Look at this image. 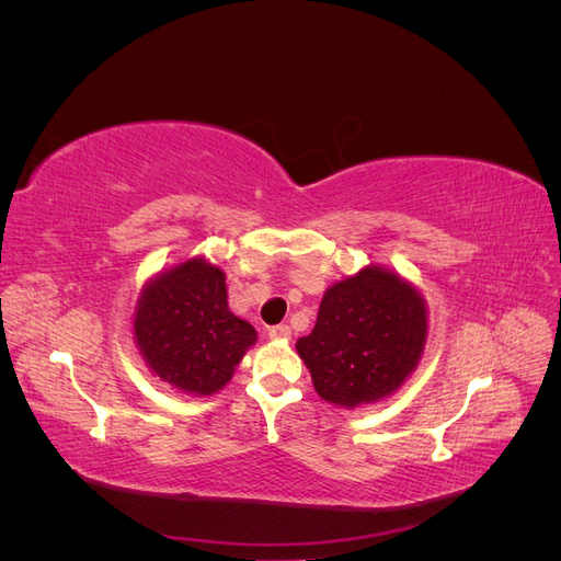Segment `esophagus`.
<instances>
[{
  "label": "esophagus",
  "instance_id": "1",
  "mask_svg": "<svg viewBox=\"0 0 561 561\" xmlns=\"http://www.w3.org/2000/svg\"><path fill=\"white\" fill-rule=\"evenodd\" d=\"M290 334H293V330L287 325H276V328L268 330L271 339H290Z\"/></svg>",
  "mask_w": 561,
  "mask_h": 561
}]
</instances>
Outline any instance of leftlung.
Instances as JSON below:
<instances>
[{
    "label": "left lung",
    "mask_w": 561,
    "mask_h": 561,
    "mask_svg": "<svg viewBox=\"0 0 561 561\" xmlns=\"http://www.w3.org/2000/svg\"><path fill=\"white\" fill-rule=\"evenodd\" d=\"M428 339L426 299L407 278L379 264L330 285L316 328L297 339L316 393L355 410L400 390Z\"/></svg>",
    "instance_id": "8db88e82"
}]
</instances>
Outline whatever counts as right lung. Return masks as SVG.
Returning a JSON list of instances; mask_svg holds the SVG:
<instances>
[{"mask_svg": "<svg viewBox=\"0 0 561 561\" xmlns=\"http://www.w3.org/2000/svg\"><path fill=\"white\" fill-rule=\"evenodd\" d=\"M227 276L206 257H190L149 278L135 304L133 336L149 371L186 396L222 390L257 342L227 304Z\"/></svg>", "mask_w": 561, "mask_h": 561, "instance_id": "add662e5", "label": "right lung"}]
</instances>
